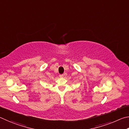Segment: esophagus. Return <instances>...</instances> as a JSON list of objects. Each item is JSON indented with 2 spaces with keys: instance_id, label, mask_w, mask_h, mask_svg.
<instances>
[{
  "instance_id": "1",
  "label": "esophagus",
  "mask_w": 129,
  "mask_h": 129,
  "mask_svg": "<svg viewBox=\"0 0 129 129\" xmlns=\"http://www.w3.org/2000/svg\"><path fill=\"white\" fill-rule=\"evenodd\" d=\"M59 77L60 78H63V75H59Z\"/></svg>"
}]
</instances>
